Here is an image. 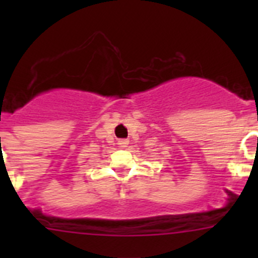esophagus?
<instances>
[{
    "label": "esophagus",
    "mask_w": 258,
    "mask_h": 258,
    "mask_svg": "<svg viewBox=\"0 0 258 258\" xmlns=\"http://www.w3.org/2000/svg\"><path fill=\"white\" fill-rule=\"evenodd\" d=\"M118 146H120V147H122V149H124V147H127V145H129V141L127 140H118Z\"/></svg>",
    "instance_id": "esophagus-1"
}]
</instances>
